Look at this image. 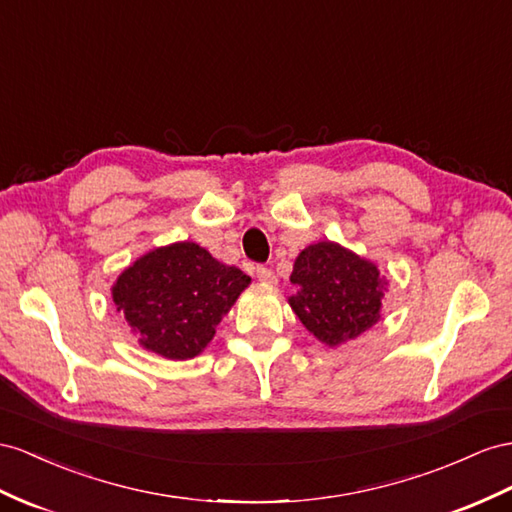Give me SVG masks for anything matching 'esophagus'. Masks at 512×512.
<instances>
[{
  "label": "esophagus",
  "mask_w": 512,
  "mask_h": 512,
  "mask_svg": "<svg viewBox=\"0 0 512 512\" xmlns=\"http://www.w3.org/2000/svg\"><path fill=\"white\" fill-rule=\"evenodd\" d=\"M255 277L261 281V283H268V285H274L277 283V277H274V272L266 266H257L255 268Z\"/></svg>",
  "instance_id": "34e87169"
}]
</instances>
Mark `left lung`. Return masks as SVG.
I'll return each instance as SVG.
<instances>
[{
  "label": "left lung",
  "instance_id": "left-lung-1",
  "mask_svg": "<svg viewBox=\"0 0 512 512\" xmlns=\"http://www.w3.org/2000/svg\"><path fill=\"white\" fill-rule=\"evenodd\" d=\"M290 305L309 333L326 346L359 337L381 320L387 281L376 264L335 242L307 246L294 261Z\"/></svg>",
  "mask_w": 512,
  "mask_h": 512
}]
</instances>
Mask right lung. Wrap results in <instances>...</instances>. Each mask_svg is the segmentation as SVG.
Returning <instances> with one entry per match:
<instances>
[{
  "label": "right lung",
  "instance_id": "obj_1",
  "mask_svg": "<svg viewBox=\"0 0 512 512\" xmlns=\"http://www.w3.org/2000/svg\"><path fill=\"white\" fill-rule=\"evenodd\" d=\"M251 277L194 242L153 248L112 285L116 311L142 348L173 361L201 355Z\"/></svg>",
  "mask_w": 512,
  "mask_h": 512
}]
</instances>
